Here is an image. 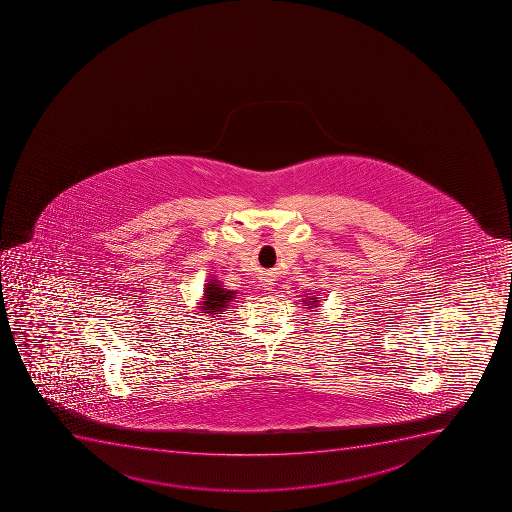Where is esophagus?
Masks as SVG:
<instances>
[{"label": "esophagus", "mask_w": 512, "mask_h": 512, "mask_svg": "<svg viewBox=\"0 0 512 512\" xmlns=\"http://www.w3.org/2000/svg\"><path fill=\"white\" fill-rule=\"evenodd\" d=\"M260 282H262V287L264 290H274L275 279L270 274H265L260 277Z\"/></svg>", "instance_id": "34e87169"}]
</instances>
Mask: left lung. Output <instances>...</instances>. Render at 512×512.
<instances>
[{"label": "left lung", "instance_id": "8db88e82", "mask_svg": "<svg viewBox=\"0 0 512 512\" xmlns=\"http://www.w3.org/2000/svg\"><path fill=\"white\" fill-rule=\"evenodd\" d=\"M302 302H305V309H309L310 312H314L317 307H320V300L319 297H315V295L307 294V299L302 300Z\"/></svg>", "mask_w": 512, "mask_h": 512}]
</instances>
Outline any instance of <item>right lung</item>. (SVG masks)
<instances>
[{
    "instance_id": "1",
    "label": "right lung",
    "mask_w": 512,
    "mask_h": 512,
    "mask_svg": "<svg viewBox=\"0 0 512 512\" xmlns=\"http://www.w3.org/2000/svg\"><path fill=\"white\" fill-rule=\"evenodd\" d=\"M235 295H237L235 290L225 289L222 282H218L215 277H210L205 287H203L202 300L197 302V309L200 310L198 314L210 315L212 319H217V317H220L218 314L225 312L230 302L237 299Z\"/></svg>"
}]
</instances>
